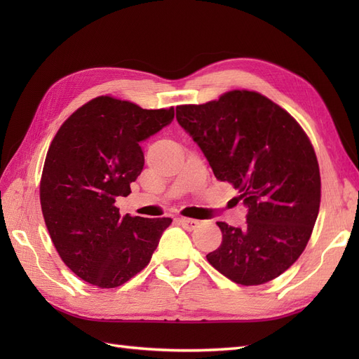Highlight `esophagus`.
Listing matches in <instances>:
<instances>
[{"mask_svg":"<svg viewBox=\"0 0 359 359\" xmlns=\"http://www.w3.org/2000/svg\"><path fill=\"white\" fill-rule=\"evenodd\" d=\"M180 223L182 224L184 229H187V231H193V229H196V227H198V224H199V220H194V219H187V217H181V219H180Z\"/></svg>","mask_w":359,"mask_h":359,"instance_id":"obj_1","label":"esophagus"}]
</instances>
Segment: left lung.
<instances>
[{
  "label": "left lung",
  "instance_id": "left-lung-1",
  "mask_svg": "<svg viewBox=\"0 0 359 359\" xmlns=\"http://www.w3.org/2000/svg\"><path fill=\"white\" fill-rule=\"evenodd\" d=\"M177 121L199 145L217 180L248 208L247 224L217 222L223 240L206 255L224 277L257 286L283 274L306 248L320 205V173L301 126L255 91L177 106Z\"/></svg>",
  "mask_w": 359,
  "mask_h": 359
}]
</instances>
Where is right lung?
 <instances>
[{"label":"right lung","mask_w":359,"mask_h":359,"mask_svg":"<svg viewBox=\"0 0 359 359\" xmlns=\"http://www.w3.org/2000/svg\"><path fill=\"white\" fill-rule=\"evenodd\" d=\"M170 109L95 97L60 127L40 182L45 223L62 262L102 289L124 285L151 260L172 219L119 215L116 196L144 169L140 142L172 123Z\"/></svg>","instance_id":"obj_1"}]
</instances>
